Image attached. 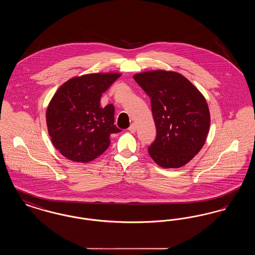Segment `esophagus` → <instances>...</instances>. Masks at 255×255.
<instances>
[{
    "mask_svg": "<svg viewBox=\"0 0 255 255\" xmlns=\"http://www.w3.org/2000/svg\"><path fill=\"white\" fill-rule=\"evenodd\" d=\"M128 130L131 132V133H134L135 132V130H136V127H135V124L134 123H132L131 125H130V127L128 128Z\"/></svg>",
    "mask_w": 255,
    "mask_h": 255,
    "instance_id": "34e87169",
    "label": "esophagus"
}]
</instances>
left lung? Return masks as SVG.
I'll return each instance as SVG.
<instances>
[{
  "instance_id": "1",
  "label": "left lung",
  "mask_w": 255,
  "mask_h": 255,
  "mask_svg": "<svg viewBox=\"0 0 255 255\" xmlns=\"http://www.w3.org/2000/svg\"><path fill=\"white\" fill-rule=\"evenodd\" d=\"M133 79L151 100L157 135L149 155L161 167L183 166L206 142L210 116L205 97L180 73L153 71Z\"/></svg>"
}]
</instances>
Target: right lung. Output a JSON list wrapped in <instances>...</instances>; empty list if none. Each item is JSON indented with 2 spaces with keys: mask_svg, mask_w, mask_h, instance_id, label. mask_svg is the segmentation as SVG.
<instances>
[{
  "mask_svg": "<svg viewBox=\"0 0 255 255\" xmlns=\"http://www.w3.org/2000/svg\"><path fill=\"white\" fill-rule=\"evenodd\" d=\"M120 73H91L74 77L55 93L47 110V125L54 147L77 162L94 160L109 147L110 134L120 133L115 107L102 108L100 97Z\"/></svg>",
  "mask_w": 255,
  "mask_h": 255,
  "instance_id": "right-lung-1",
  "label": "right lung"
}]
</instances>
